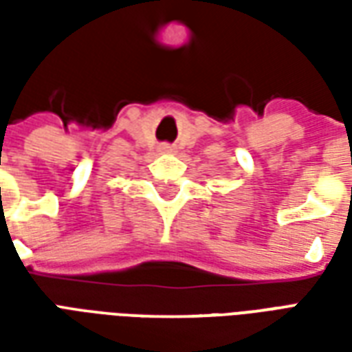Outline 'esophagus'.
Wrapping results in <instances>:
<instances>
[{"label":"esophagus","mask_w":352,"mask_h":352,"mask_svg":"<svg viewBox=\"0 0 352 352\" xmlns=\"http://www.w3.org/2000/svg\"><path fill=\"white\" fill-rule=\"evenodd\" d=\"M160 153L169 154V153H173V148H171V146H169V145H162L160 146Z\"/></svg>","instance_id":"1"}]
</instances>
